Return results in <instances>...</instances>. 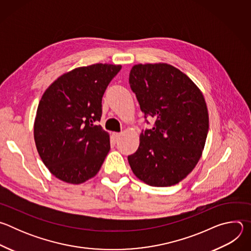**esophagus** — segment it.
<instances>
[{"label":"esophagus","instance_id":"1","mask_svg":"<svg viewBox=\"0 0 251 251\" xmlns=\"http://www.w3.org/2000/svg\"><path fill=\"white\" fill-rule=\"evenodd\" d=\"M120 136H121V134L120 133H112V138H113V141L114 142H117L118 140H119V138H120Z\"/></svg>","mask_w":251,"mask_h":251}]
</instances>
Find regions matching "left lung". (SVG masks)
<instances>
[{
    "label": "left lung",
    "mask_w": 251,
    "mask_h": 251,
    "mask_svg": "<svg viewBox=\"0 0 251 251\" xmlns=\"http://www.w3.org/2000/svg\"><path fill=\"white\" fill-rule=\"evenodd\" d=\"M144 117L155 124L140 134L128 156L135 176L152 187L180 183L198 164L208 132V113L200 88L168 63L136 64L129 75Z\"/></svg>",
    "instance_id": "obj_1"
}]
</instances>
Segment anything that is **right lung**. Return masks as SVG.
I'll return each mask as SVG.
<instances>
[{
    "instance_id": "right-lung-1",
    "label": "right lung",
    "mask_w": 251,
    "mask_h": 251,
    "mask_svg": "<svg viewBox=\"0 0 251 251\" xmlns=\"http://www.w3.org/2000/svg\"><path fill=\"white\" fill-rule=\"evenodd\" d=\"M121 67L96 63L75 68L43 94L33 137L44 164L59 180L82 184L100 170L110 150L109 134L97 125L102 97Z\"/></svg>"
}]
</instances>
